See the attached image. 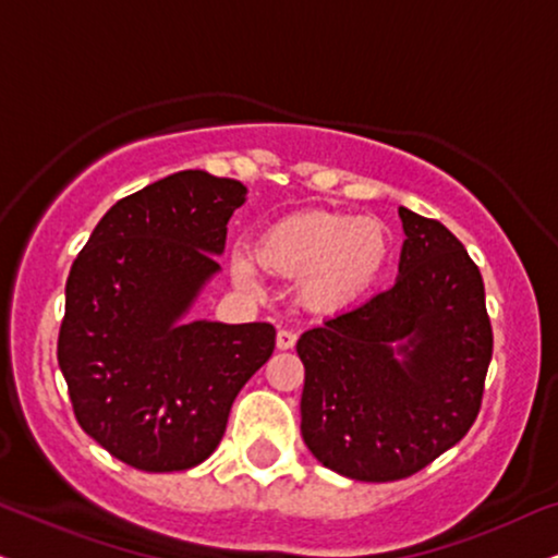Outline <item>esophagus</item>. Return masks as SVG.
<instances>
[{"mask_svg": "<svg viewBox=\"0 0 558 558\" xmlns=\"http://www.w3.org/2000/svg\"><path fill=\"white\" fill-rule=\"evenodd\" d=\"M294 343H298V333L290 331V328H279V333H277V347L281 349V352H287V349H292Z\"/></svg>", "mask_w": 558, "mask_h": 558, "instance_id": "34e87169", "label": "esophagus"}]
</instances>
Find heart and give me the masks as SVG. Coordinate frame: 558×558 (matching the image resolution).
Segmentation results:
<instances>
[{
    "mask_svg": "<svg viewBox=\"0 0 558 558\" xmlns=\"http://www.w3.org/2000/svg\"><path fill=\"white\" fill-rule=\"evenodd\" d=\"M390 256V232L380 219L336 211H298L268 225L256 243L266 271L302 279L305 294L320 305H343L362 294ZM235 277L253 284V268L235 258Z\"/></svg>",
    "mask_w": 558,
    "mask_h": 558,
    "instance_id": "b5f03b06",
    "label": "heart"
}]
</instances>
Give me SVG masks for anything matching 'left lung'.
I'll return each instance as SVG.
<instances>
[{
    "mask_svg": "<svg viewBox=\"0 0 558 558\" xmlns=\"http://www.w3.org/2000/svg\"><path fill=\"white\" fill-rule=\"evenodd\" d=\"M398 279L300 336L302 439L354 481L414 476L476 422L494 333L484 279L437 219L398 209Z\"/></svg>",
    "mask_w": 558,
    "mask_h": 558,
    "instance_id": "left-lung-1",
    "label": "left lung"
}]
</instances>
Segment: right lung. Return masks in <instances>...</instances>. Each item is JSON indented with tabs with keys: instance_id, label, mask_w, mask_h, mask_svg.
Segmentation results:
<instances>
[{
	"instance_id": "1",
	"label": "right lung",
	"mask_w": 558,
	"mask_h": 558,
	"mask_svg": "<svg viewBox=\"0 0 558 558\" xmlns=\"http://www.w3.org/2000/svg\"><path fill=\"white\" fill-rule=\"evenodd\" d=\"M245 185L181 170L116 202L74 258L59 367L82 429L147 473L217 450L240 388L274 352L271 323H185L219 271Z\"/></svg>"
}]
</instances>
